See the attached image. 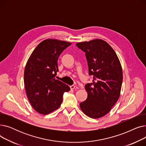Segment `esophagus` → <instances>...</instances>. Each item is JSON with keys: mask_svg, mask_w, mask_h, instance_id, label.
I'll use <instances>...</instances> for the list:
<instances>
[{"mask_svg": "<svg viewBox=\"0 0 146 146\" xmlns=\"http://www.w3.org/2000/svg\"><path fill=\"white\" fill-rule=\"evenodd\" d=\"M70 89H79V88L77 86H76V85H72V86H70Z\"/></svg>", "mask_w": 146, "mask_h": 146, "instance_id": "obj_1", "label": "esophagus"}]
</instances>
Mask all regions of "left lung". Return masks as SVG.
<instances>
[{"mask_svg": "<svg viewBox=\"0 0 146 146\" xmlns=\"http://www.w3.org/2000/svg\"><path fill=\"white\" fill-rule=\"evenodd\" d=\"M76 45L85 52L89 74L93 76L92 83L85 86L88 98L80 107L90 118L102 117L110 111L119 97L123 79L121 63L115 52L104 40L96 39Z\"/></svg>", "mask_w": 146, "mask_h": 146, "instance_id": "8db88e82", "label": "left lung"}]
</instances>
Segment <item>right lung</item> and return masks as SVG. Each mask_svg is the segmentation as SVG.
<instances>
[{
	"mask_svg": "<svg viewBox=\"0 0 146 146\" xmlns=\"http://www.w3.org/2000/svg\"><path fill=\"white\" fill-rule=\"evenodd\" d=\"M72 44L47 39L37 45L29 57L24 71V84L28 100L34 109L48 114L59 108L65 92L70 88L55 79L58 71L57 61Z\"/></svg>",
	"mask_w": 146,
	"mask_h": 146,
	"instance_id": "right-lung-1",
	"label": "right lung"
}]
</instances>
